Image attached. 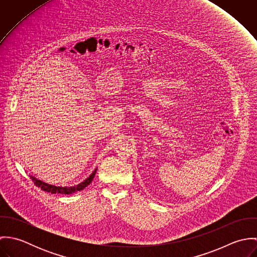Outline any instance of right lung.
<instances>
[{"label": "right lung", "mask_w": 257, "mask_h": 257, "mask_svg": "<svg viewBox=\"0 0 257 257\" xmlns=\"http://www.w3.org/2000/svg\"><path fill=\"white\" fill-rule=\"evenodd\" d=\"M96 171H97V169H95L94 172H93L84 182H82V183L79 184V185H77V186H73V187H56V186H53V185L44 183V182H42V181H40V180H37V179H36V178L33 177V176H31V178H32L33 182L36 184V186L39 187L42 191H46V192H49V193H51V194H56V193H57V194H65V195H68V194L75 193V192H77V191L83 190L86 186H88L89 184L91 183L92 180H93L94 177H95Z\"/></svg>", "instance_id": "1"}]
</instances>
